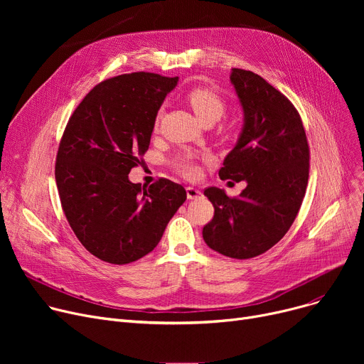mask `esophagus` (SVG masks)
Wrapping results in <instances>:
<instances>
[{"label": "esophagus", "mask_w": 364, "mask_h": 364, "mask_svg": "<svg viewBox=\"0 0 364 364\" xmlns=\"http://www.w3.org/2000/svg\"><path fill=\"white\" fill-rule=\"evenodd\" d=\"M186 193H187V199L188 200H193V199H198L202 193H200V190L199 188H196V187H186Z\"/></svg>", "instance_id": "esophagus-1"}]
</instances>
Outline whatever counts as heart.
I'll return each mask as SVG.
<instances>
[{"instance_id": "1", "label": "heart", "mask_w": 364, "mask_h": 364, "mask_svg": "<svg viewBox=\"0 0 364 364\" xmlns=\"http://www.w3.org/2000/svg\"><path fill=\"white\" fill-rule=\"evenodd\" d=\"M186 100L193 109L198 119L203 124L206 121H217L224 113V102L220 95L211 90L199 87L190 90L186 95ZM176 168L186 177H196L198 176V165L192 158H180L174 162Z\"/></svg>"}]
</instances>
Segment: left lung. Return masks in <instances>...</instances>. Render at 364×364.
I'll return each mask as SVG.
<instances>
[{"instance_id":"left-lung-1","label":"left lung","mask_w":364,"mask_h":364,"mask_svg":"<svg viewBox=\"0 0 364 364\" xmlns=\"http://www.w3.org/2000/svg\"><path fill=\"white\" fill-rule=\"evenodd\" d=\"M243 127L223 162L221 180L246 181L237 198L208 187L214 218L202 230L211 250L247 259L273 247L292 225L309 183L310 150L294 105L259 75L232 69Z\"/></svg>"}]
</instances>
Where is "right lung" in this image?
I'll use <instances>...</instances> for the list:
<instances>
[{
  "mask_svg": "<svg viewBox=\"0 0 364 364\" xmlns=\"http://www.w3.org/2000/svg\"><path fill=\"white\" fill-rule=\"evenodd\" d=\"M178 76L134 72L95 85L70 117L55 159V183L73 233L110 264L155 250L184 203L183 186L161 178L134 184L128 174L150 144L156 114Z\"/></svg>",
  "mask_w": 364,
  "mask_h": 364,
  "instance_id": "obj_1",
  "label": "right lung"
}]
</instances>
